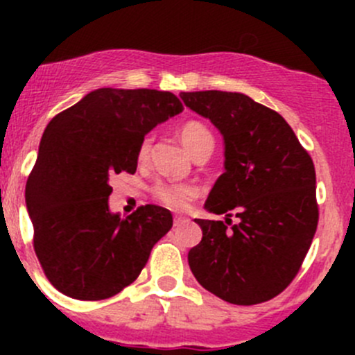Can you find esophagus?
Returning <instances> with one entry per match:
<instances>
[{"mask_svg":"<svg viewBox=\"0 0 355 355\" xmlns=\"http://www.w3.org/2000/svg\"><path fill=\"white\" fill-rule=\"evenodd\" d=\"M187 221H189V218H185V216H175L173 223H175V227H180V225L187 223Z\"/></svg>","mask_w":355,"mask_h":355,"instance_id":"1","label":"esophagus"}]
</instances>
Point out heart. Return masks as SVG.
Instances as JSON below:
<instances>
[{"label": "heart", "instance_id": "b5f03b06", "mask_svg": "<svg viewBox=\"0 0 355 355\" xmlns=\"http://www.w3.org/2000/svg\"><path fill=\"white\" fill-rule=\"evenodd\" d=\"M180 139L187 151L192 156L202 151L206 148H213V135L207 130L206 125L200 121H187L180 128ZM151 149V137L142 139L139 146V157L144 159L149 155ZM199 196V187L194 184H171V182H161L155 187V198L159 200L163 206L170 209L182 211L189 206L191 200H194Z\"/></svg>", "mask_w": 355, "mask_h": 355}]
</instances>
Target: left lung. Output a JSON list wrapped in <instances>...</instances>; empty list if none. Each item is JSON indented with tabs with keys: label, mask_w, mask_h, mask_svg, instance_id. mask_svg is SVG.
<instances>
[{
	"label": "left lung",
	"mask_w": 355,
	"mask_h": 355,
	"mask_svg": "<svg viewBox=\"0 0 355 355\" xmlns=\"http://www.w3.org/2000/svg\"><path fill=\"white\" fill-rule=\"evenodd\" d=\"M180 98L225 142V171L204 204L225 221L196 220L202 239L189 250V266L204 288L227 302H266L295 278L316 234L313 159L285 118L249 96L198 91Z\"/></svg>",
	"instance_id": "obj_1"
}]
</instances>
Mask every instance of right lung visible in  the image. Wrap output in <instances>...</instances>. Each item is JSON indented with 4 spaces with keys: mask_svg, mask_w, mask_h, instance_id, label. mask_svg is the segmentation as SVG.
<instances>
[{
    "mask_svg": "<svg viewBox=\"0 0 355 355\" xmlns=\"http://www.w3.org/2000/svg\"><path fill=\"white\" fill-rule=\"evenodd\" d=\"M155 89L89 92L46 127L25 185L34 250L55 288L78 300L114 295L141 275L170 232L168 209L146 204L121 218L108 206L114 173H135L139 146L157 123L182 113Z\"/></svg>",
    "mask_w": 355,
    "mask_h": 355,
    "instance_id": "right-lung-1",
    "label": "right lung"
}]
</instances>
